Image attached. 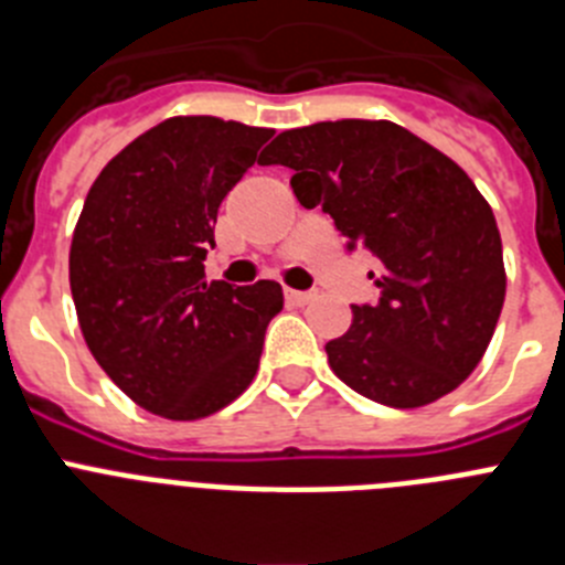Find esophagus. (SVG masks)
<instances>
[{"label":"esophagus","mask_w":565,"mask_h":565,"mask_svg":"<svg viewBox=\"0 0 565 565\" xmlns=\"http://www.w3.org/2000/svg\"><path fill=\"white\" fill-rule=\"evenodd\" d=\"M313 297H317L313 291H294V288H288V291H286L288 306H308Z\"/></svg>","instance_id":"34e87169"}]
</instances>
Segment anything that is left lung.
<instances>
[{
    "instance_id": "left-lung-1",
    "label": "left lung",
    "mask_w": 565,
    "mask_h": 565,
    "mask_svg": "<svg viewBox=\"0 0 565 565\" xmlns=\"http://www.w3.org/2000/svg\"><path fill=\"white\" fill-rule=\"evenodd\" d=\"M306 209L382 263L376 302L326 344L333 373L387 407H422L476 371L507 294L495 214L469 174L393 121H319L274 138ZM373 277V274H371Z\"/></svg>"
}]
</instances>
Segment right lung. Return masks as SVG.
<instances>
[{"label": "right lung", "instance_id": "1", "mask_svg": "<svg viewBox=\"0 0 565 565\" xmlns=\"http://www.w3.org/2000/svg\"><path fill=\"white\" fill-rule=\"evenodd\" d=\"M274 129L167 118L89 186L70 246V291L89 353L135 404L172 422L212 416L257 373L282 288L206 282L223 198Z\"/></svg>", "mask_w": 565, "mask_h": 565}]
</instances>
